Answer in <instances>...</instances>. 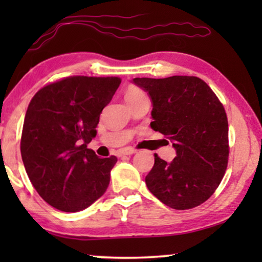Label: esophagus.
<instances>
[{
	"label": "esophagus",
	"instance_id": "esophagus-1",
	"mask_svg": "<svg viewBox=\"0 0 262 262\" xmlns=\"http://www.w3.org/2000/svg\"><path fill=\"white\" fill-rule=\"evenodd\" d=\"M136 152V149L131 148V146H127V148H124L121 149L119 152H118V156L121 157V156H127V155H134Z\"/></svg>",
	"mask_w": 262,
	"mask_h": 262
}]
</instances>
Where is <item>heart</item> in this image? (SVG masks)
<instances>
[{
	"label": "heart",
	"mask_w": 262,
	"mask_h": 262,
	"mask_svg": "<svg viewBox=\"0 0 262 262\" xmlns=\"http://www.w3.org/2000/svg\"><path fill=\"white\" fill-rule=\"evenodd\" d=\"M143 95H145V94L139 88L130 87V88H127L126 93H125V100H126V102H128V101H132V100L137 99V98H139V96H143Z\"/></svg>",
	"instance_id": "heart-1"
}]
</instances>
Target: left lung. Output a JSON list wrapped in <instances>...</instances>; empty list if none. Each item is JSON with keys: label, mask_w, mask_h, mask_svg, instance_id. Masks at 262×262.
<instances>
[{"label": "left lung", "mask_w": 262, "mask_h": 262, "mask_svg": "<svg viewBox=\"0 0 262 262\" xmlns=\"http://www.w3.org/2000/svg\"><path fill=\"white\" fill-rule=\"evenodd\" d=\"M152 103V130L170 139L171 162L155 154L146 175L149 191L167 206L188 210L206 202L220 186L228 166L227 113L216 94L195 76L136 77Z\"/></svg>", "instance_id": "left-lung-1"}]
</instances>
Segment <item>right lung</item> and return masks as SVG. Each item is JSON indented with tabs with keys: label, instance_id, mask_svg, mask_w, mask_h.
Returning a JSON list of instances; mask_svg holds the SVG:
<instances>
[{
	"label": "right lung",
	"instance_id": "add662e5",
	"mask_svg": "<svg viewBox=\"0 0 262 262\" xmlns=\"http://www.w3.org/2000/svg\"><path fill=\"white\" fill-rule=\"evenodd\" d=\"M120 82L119 77L71 76L45 85L31 100L21 157L35 191L55 209L82 211L108 187L117 157L100 159L87 144Z\"/></svg>",
	"mask_w": 262,
	"mask_h": 262
}]
</instances>
